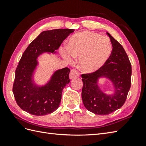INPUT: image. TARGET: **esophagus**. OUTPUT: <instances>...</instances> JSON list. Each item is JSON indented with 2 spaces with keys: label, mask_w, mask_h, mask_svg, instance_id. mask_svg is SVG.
<instances>
[{
  "label": "esophagus",
  "mask_w": 146,
  "mask_h": 146,
  "mask_svg": "<svg viewBox=\"0 0 146 146\" xmlns=\"http://www.w3.org/2000/svg\"><path fill=\"white\" fill-rule=\"evenodd\" d=\"M79 76V73L75 70H71V72L70 73V78L73 79L75 78H77V77Z\"/></svg>",
  "instance_id": "esophagus-1"
}]
</instances>
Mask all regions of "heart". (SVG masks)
I'll list each match as a JSON object with an SVG mask.
<instances>
[{"label": "heart", "instance_id": "obj_1", "mask_svg": "<svg viewBox=\"0 0 146 146\" xmlns=\"http://www.w3.org/2000/svg\"><path fill=\"white\" fill-rule=\"evenodd\" d=\"M61 54L69 63L79 57L78 66L82 71L92 73L103 66L112 51V46L107 37L90 31L74 35L68 46L61 48Z\"/></svg>", "mask_w": 146, "mask_h": 146}]
</instances>
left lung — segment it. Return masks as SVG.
I'll return each instance as SVG.
<instances>
[{"mask_svg": "<svg viewBox=\"0 0 146 146\" xmlns=\"http://www.w3.org/2000/svg\"><path fill=\"white\" fill-rule=\"evenodd\" d=\"M112 51L103 66L94 73L82 75L83 83L82 97L88 111L97 115H108L124 104L131 85L132 67L124 49L109 33ZM110 81L113 91H104L99 85L100 79Z\"/></svg>", "mask_w": 146, "mask_h": 146, "instance_id": "8db88e82", "label": "left lung"}]
</instances>
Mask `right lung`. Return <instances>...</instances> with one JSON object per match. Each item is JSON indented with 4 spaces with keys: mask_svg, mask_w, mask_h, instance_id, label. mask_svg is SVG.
Listing matches in <instances>:
<instances>
[{
    "mask_svg": "<svg viewBox=\"0 0 146 146\" xmlns=\"http://www.w3.org/2000/svg\"><path fill=\"white\" fill-rule=\"evenodd\" d=\"M74 31L72 29L45 31L31 42L22 56L15 72L13 94L17 105L32 115L52 113L60 106L63 88L70 83V70L54 71L45 83H37L35 75L39 65L38 59L44 53L56 54L61 43Z\"/></svg>",
    "mask_w": 146,
    "mask_h": 146,
    "instance_id": "right-lung-1",
    "label": "right lung"
}]
</instances>
